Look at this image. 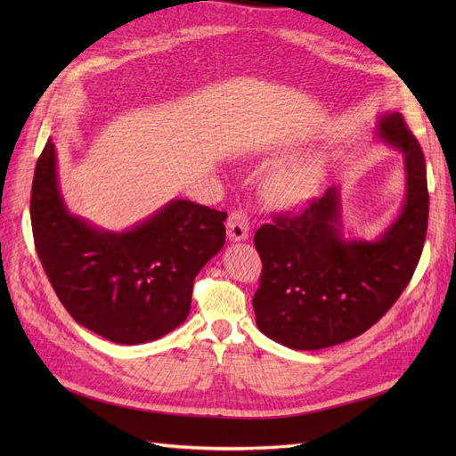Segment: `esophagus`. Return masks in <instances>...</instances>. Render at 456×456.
I'll return each instance as SVG.
<instances>
[{
    "label": "esophagus",
    "instance_id": "34e87169",
    "mask_svg": "<svg viewBox=\"0 0 456 456\" xmlns=\"http://www.w3.org/2000/svg\"><path fill=\"white\" fill-rule=\"evenodd\" d=\"M227 236L231 242L246 240L249 236V218L242 210H234L227 218Z\"/></svg>",
    "mask_w": 456,
    "mask_h": 456
}]
</instances>
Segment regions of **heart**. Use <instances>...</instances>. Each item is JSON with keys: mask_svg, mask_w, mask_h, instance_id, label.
<instances>
[{"mask_svg": "<svg viewBox=\"0 0 456 456\" xmlns=\"http://www.w3.org/2000/svg\"><path fill=\"white\" fill-rule=\"evenodd\" d=\"M323 179V162L320 157H306L281 167L272 175V190L289 201L299 203L313 198Z\"/></svg>", "mask_w": 456, "mask_h": 456, "instance_id": "1", "label": "heart"}]
</instances>
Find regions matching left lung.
Listing matches in <instances>:
<instances>
[{
  "label": "left lung",
  "mask_w": 456,
  "mask_h": 456,
  "mask_svg": "<svg viewBox=\"0 0 456 456\" xmlns=\"http://www.w3.org/2000/svg\"><path fill=\"white\" fill-rule=\"evenodd\" d=\"M377 134L403 153L406 174L401 214L379 240H346L337 186L296 214H275L255 232L262 260L256 327L286 347L314 351L356 338L388 313L414 275L428 220L425 157L399 112L380 116Z\"/></svg>",
  "instance_id": "8db88e82"
}]
</instances>
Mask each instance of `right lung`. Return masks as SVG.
Listing matches in <instances>:
<instances>
[{
  "instance_id": "right-lung-1",
  "label": "right lung",
  "mask_w": 456,
  "mask_h": 456,
  "mask_svg": "<svg viewBox=\"0 0 456 456\" xmlns=\"http://www.w3.org/2000/svg\"><path fill=\"white\" fill-rule=\"evenodd\" d=\"M227 212L174 200L126 232L71 216L52 138L37 160L31 225L42 268L79 325L114 344H143L179 327L194 279L225 244Z\"/></svg>"
}]
</instances>
